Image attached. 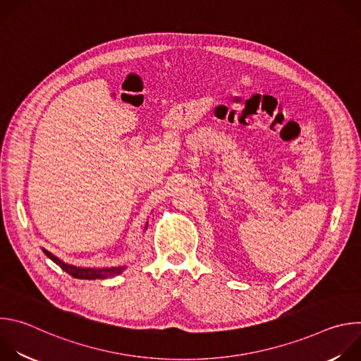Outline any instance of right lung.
<instances>
[{"mask_svg":"<svg viewBox=\"0 0 361 361\" xmlns=\"http://www.w3.org/2000/svg\"><path fill=\"white\" fill-rule=\"evenodd\" d=\"M45 252V255H48L51 260H53L56 264H59L64 271H67L70 276H73L74 279H81V280H104V279H111L114 276H118L123 273V270L126 267H111V269H80V267H74L70 264L63 263L61 260H59L56 255H53L51 252H48L47 250H42Z\"/></svg>","mask_w":361,"mask_h":361,"instance_id":"right-lung-1","label":"right lung"}]
</instances>
